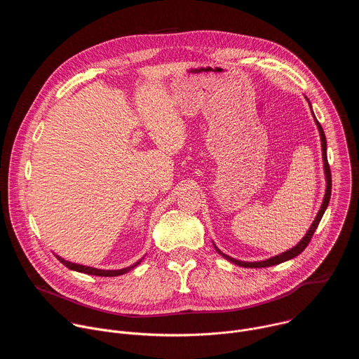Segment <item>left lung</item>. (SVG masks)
<instances>
[{
    "instance_id": "left-lung-1",
    "label": "left lung",
    "mask_w": 359,
    "mask_h": 359,
    "mask_svg": "<svg viewBox=\"0 0 359 359\" xmlns=\"http://www.w3.org/2000/svg\"><path fill=\"white\" fill-rule=\"evenodd\" d=\"M305 99H306V102H309L311 114H313V118H314V122H316V125H317V128H318L320 139H321V147H323L321 150H323V163H324V175H325V194H324V198H323L321 208H320V210H318V213H317V216H316V219H314L311 227L309 229V231L305 233V236L297 243V245H294V247H291L290 250H287V251H284V252H280L278 255H274V257H270V259H267V260H262V262H241V260H236V259L230 257V255L224 254L223 251H220V250L217 248V245L213 243L216 251H217L220 255H223V257H224L226 260H229L230 263H233V264H237V266L244 267V269H262V267H271V266H276V264H280V263H284V262H288V260L297 257V255H299V254L305 250V247L309 245V243H310L313 234L316 233V230H317V227H318V224H320V222H321V219H323V216H324V213H325V210H327V208H328L330 197H331V170H330V165H328V159H327V140H325V133H324L323 126L320 125V122L317 121V118H316V115H314V112H313V107H311V104H310L309 97L305 96Z\"/></svg>"
}]
</instances>
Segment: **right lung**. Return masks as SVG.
Listing matches in <instances>:
<instances>
[{"label": "right lung", "mask_w": 359, "mask_h": 359, "mask_svg": "<svg viewBox=\"0 0 359 359\" xmlns=\"http://www.w3.org/2000/svg\"><path fill=\"white\" fill-rule=\"evenodd\" d=\"M55 257L65 266L68 267L69 270H74V271H78V273H85V274H89V276H99V277H116V276H122V274H126L129 273L130 270H133L136 266H139L142 263L143 259H140L139 262H136L135 264L126 267V269H121V270H100V269H95V267H88V266H82V264H75V263H71L62 257H60L58 254H55Z\"/></svg>", "instance_id": "right-lung-1"}]
</instances>
